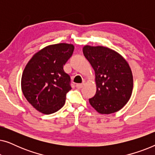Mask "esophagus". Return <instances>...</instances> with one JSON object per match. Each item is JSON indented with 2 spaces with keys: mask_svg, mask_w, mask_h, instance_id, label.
<instances>
[{
  "mask_svg": "<svg viewBox=\"0 0 155 155\" xmlns=\"http://www.w3.org/2000/svg\"><path fill=\"white\" fill-rule=\"evenodd\" d=\"M83 85H84V84L82 83V84H76L75 86L78 89H80V88H82V87H83Z\"/></svg>",
  "mask_w": 155,
  "mask_h": 155,
  "instance_id": "esophagus-1",
  "label": "esophagus"
}]
</instances>
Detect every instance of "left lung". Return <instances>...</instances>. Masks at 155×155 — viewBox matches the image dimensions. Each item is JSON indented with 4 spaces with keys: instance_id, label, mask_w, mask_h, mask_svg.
<instances>
[{
    "instance_id": "8db88e82",
    "label": "left lung",
    "mask_w": 155,
    "mask_h": 155,
    "mask_svg": "<svg viewBox=\"0 0 155 155\" xmlns=\"http://www.w3.org/2000/svg\"><path fill=\"white\" fill-rule=\"evenodd\" d=\"M83 54L95 73L97 92L89 99L101 114L115 113L130 99L133 92L132 71L126 59L111 48L85 45Z\"/></svg>"
}]
</instances>
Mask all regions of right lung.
Masks as SVG:
<instances>
[{"label":"right lung","instance_id":"obj_1","mask_svg":"<svg viewBox=\"0 0 155 155\" xmlns=\"http://www.w3.org/2000/svg\"><path fill=\"white\" fill-rule=\"evenodd\" d=\"M74 46L61 43L46 46L36 53L22 73L21 87L28 102L44 114L58 111L71 90V78L63 65L72 56Z\"/></svg>","mask_w":155,"mask_h":155}]
</instances>
